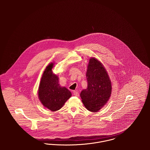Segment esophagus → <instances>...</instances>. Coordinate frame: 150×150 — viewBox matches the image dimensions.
I'll use <instances>...</instances> for the list:
<instances>
[{"mask_svg":"<svg viewBox=\"0 0 150 150\" xmlns=\"http://www.w3.org/2000/svg\"><path fill=\"white\" fill-rule=\"evenodd\" d=\"M73 94H74L75 96H76V97H79V93L78 92L75 91H73Z\"/></svg>","mask_w":150,"mask_h":150,"instance_id":"1","label":"esophagus"}]
</instances>
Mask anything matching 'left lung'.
<instances>
[{
    "instance_id": "8db88e82",
    "label": "left lung",
    "mask_w": 150,
    "mask_h": 150,
    "mask_svg": "<svg viewBox=\"0 0 150 150\" xmlns=\"http://www.w3.org/2000/svg\"><path fill=\"white\" fill-rule=\"evenodd\" d=\"M86 76L88 86L81 91L80 97L87 110L97 112L110 98L111 83L104 67L94 58L89 60Z\"/></svg>"
}]
</instances>
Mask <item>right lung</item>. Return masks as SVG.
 Listing matches in <instances>:
<instances>
[{
    "label": "right lung",
    "instance_id": "1",
    "mask_svg": "<svg viewBox=\"0 0 150 150\" xmlns=\"http://www.w3.org/2000/svg\"><path fill=\"white\" fill-rule=\"evenodd\" d=\"M53 63L49 64L41 79L38 95L43 106L52 111H56L64 106L67 100L71 96V93L58 83V78L52 73Z\"/></svg>",
    "mask_w": 150,
    "mask_h": 150
}]
</instances>
